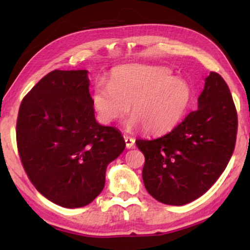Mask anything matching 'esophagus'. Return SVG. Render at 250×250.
<instances>
[{
	"label": "esophagus",
	"mask_w": 250,
	"mask_h": 250,
	"mask_svg": "<svg viewBox=\"0 0 250 250\" xmlns=\"http://www.w3.org/2000/svg\"><path fill=\"white\" fill-rule=\"evenodd\" d=\"M124 139H125V142H126V148L131 149V148H133V146H134L135 139H133V138H131V136H128V135H125Z\"/></svg>",
	"instance_id": "34e87169"
}]
</instances>
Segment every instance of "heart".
Masks as SVG:
<instances>
[{
    "label": "heart",
    "mask_w": 250,
    "mask_h": 250,
    "mask_svg": "<svg viewBox=\"0 0 250 250\" xmlns=\"http://www.w3.org/2000/svg\"><path fill=\"white\" fill-rule=\"evenodd\" d=\"M191 98V87L182 78L172 76L164 67H118L112 71L109 85L94 88L93 105L104 124L119 122L129 112V124L143 126L146 132L162 134L177 124Z\"/></svg>",
    "instance_id": "heart-1"
}]
</instances>
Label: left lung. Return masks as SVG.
<instances>
[{
    "label": "left lung",
    "mask_w": 250,
    "mask_h": 250,
    "mask_svg": "<svg viewBox=\"0 0 250 250\" xmlns=\"http://www.w3.org/2000/svg\"><path fill=\"white\" fill-rule=\"evenodd\" d=\"M237 131L230 88L221 75L210 71L196 111L166 135L135 141L146 158L142 179L146 191L173 206L203 196L227 168Z\"/></svg>",
    "instance_id": "8db88e82"
}]
</instances>
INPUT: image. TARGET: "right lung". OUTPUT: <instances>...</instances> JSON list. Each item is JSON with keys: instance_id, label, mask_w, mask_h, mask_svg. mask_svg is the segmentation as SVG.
<instances>
[{"instance_id": "1", "label": "right lung", "mask_w": 250, "mask_h": 250, "mask_svg": "<svg viewBox=\"0 0 250 250\" xmlns=\"http://www.w3.org/2000/svg\"><path fill=\"white\" fill-rule=\"evenodd\" d=\"M87 70H53L22 99L17 146L36 190L66 208L92 203L125 149L122 133L94 117Z\"/></svg>"}]
</instances>
